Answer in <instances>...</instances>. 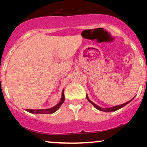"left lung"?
Segmentation results:
<instances>
[{
  "mask_svg": "<svg viewBox=\"0 0 147 147\" xmlns=\"http://www.w3.org/2000/svg\"><path fill=\"white\" fill-rule=\"evenodd\" d=\"M86 98H87V100H88V101H89L90 103H91L92 105H93L94 107H95L96 109H98V110H100V111H102V112H114V111H116V110H119V109H120V108H123L124 106H125L126 104H128V103H129V102H130L132 101V100L134 99V98H135V96H134V98H132L131 100H129V101L128 102H126V103H124V104H120V105H118V106H113V107H110V108H102V107H100V106H98L97 104H94L93 102L92 101H91V100H90V98H88V95H86Z\"/></svg>",
  "mask_w": 147,
  "mask_h": 147,
  "instance_id": "obj_1",
  "label": "left lung"
}]
</instances>
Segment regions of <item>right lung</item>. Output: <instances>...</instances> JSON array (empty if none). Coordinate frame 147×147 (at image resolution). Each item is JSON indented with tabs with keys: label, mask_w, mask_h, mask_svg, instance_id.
<instances>
[{
	"label": "right lung",
	"mask_w": 147,
	"mask_h": 147,
	"mask_svg": "<svg viewBox=\"0 0 147 147\" xmlns=\"http://www.w3.org/2000/svg\"><path fill=\"white\" fill-rule=\"evenodd\" d=\"M64 89L62 90L61 93V98L59 103L56 104L53 107L47 108V109H38V110H33V109H26V111L30 112L31 114H52L57 111V110L60 108V106L63 103L65 100V96H64Z\"/></svg>",
	"instance_id": "obj_1"
}]
</instances>
